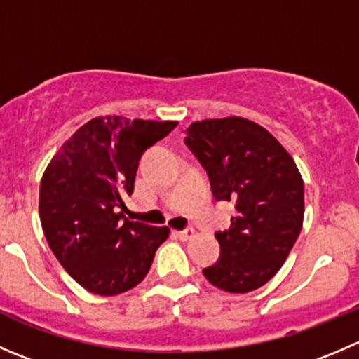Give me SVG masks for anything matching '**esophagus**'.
Masks as SVG:
<instances>
[{
    "instance_id": "esophagus-1",
    "label": "esophagus",
    "mask_w": 359,
    "mask_h": 359,
    "mask_svg": "<svg viewBox=\"0 0 359 359\" xmlns=\"http://www.w3.org/2000/svg\"><path fill=\"white\" fill-rule=\"evenodd\" d=\"M194 235H196V231H194L193 228H186V229H182V231H177V236H179L180 240H189V238H193Z\"/></svg>"
}]
</instances>
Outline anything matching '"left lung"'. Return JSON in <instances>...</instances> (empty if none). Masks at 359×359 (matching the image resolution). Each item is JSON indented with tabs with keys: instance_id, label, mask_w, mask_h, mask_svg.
Here are the masks:
<instances>
[{
	"instance_id": "obj_1",
	"label": "left lung",
	"mask_w": 359,
	"mask_h": 359,
	"mask_svg": "<svg viewBox=\"0 0 359 359\" xmlns=\"http://www.w3.org/2000/svg\"><path fill=\"white\" fill-rule=\"evenodd\" d=\"M207 170L212 193L233 201L228 231L215 233L221 256L203 276L228 293H249L272 279L304 224V179L270 131L243 117L205 119L184 138Z\"/></svg>"
}]
</instances>
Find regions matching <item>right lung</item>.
<instances>
[{"label":"right lung","mask_w":359,"mask_h":359,"mask_svg":"<svg viewBox=\"0 0 359 359\" xmlns=\"http://www.w3.org/2000/svg\"><path fill=\"white\" fill-rule=\"evenodd\" d=\"M177 121L95 117L62 144L40 182L45 238L66 272L102 297L130 291L147 276L170 228L124 219L145 149Z\"/></svg>","instance_id":"1"}]
</instances>
